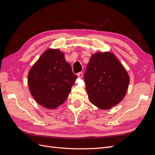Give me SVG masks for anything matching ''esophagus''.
Returning <instances> with one entry per match:
<instances>
[{"instance_id": "obj_1", "label": "esophagus", "mask_w": 155, "mask_h": 155, "mask_svg": "<svg viewBox=\"0 0 155 155\" xmlns=\"http://www.w3.org/2000/svg\"><path fill=\"white\" fill-rule=\"evenodd\" d=\"M77 76H78V78H81L83 77V73H82L81 72H79V73L77 74Z\"/></svg>"}]
</instances>
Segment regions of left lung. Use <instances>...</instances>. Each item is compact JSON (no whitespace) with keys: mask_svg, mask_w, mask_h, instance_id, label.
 <instances>
[{"mask_svg":"<svg viewBox=\"0 0 155 155\" xmlns=\"http://www.w3.org/2000/svg\"><path fill=\"white\" fill-rule=\"evenodd\" d=\"M84 79L89 101L103 110L109 109L121 101L130 81L122 64L109 51L92 54Z\"/></svg>","mask_w":155,"mask_h":155,"instance_id":"1","label":"left lung"}]
</instances>
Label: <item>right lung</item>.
Returning a JSON list of instances; mask_svg holds the SVG:
<instances>
[{"label": "right lung", "instance_id": "obj_1", "mask_svg": "<svg viewBox=\"0 0 155 155\" xmlns=\"http://www.w3.org/2000/svg\"><path fill=\"white\" fill-rule=\"evenodd\" d=\"M77 78L64 53L49 48L30 70L28 84L31 94L40 105L54 109L67 99Z\"/></svg>", "mask_w": 155, "mask_h": 155}]
</instances>
